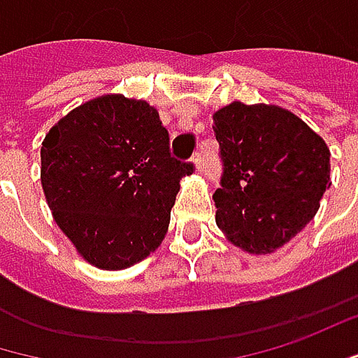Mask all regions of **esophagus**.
Masks as SVG:
<instances>
[{"label": "esophagus", "mask_w": 358, "mask_h": 358, "mask_svg": "<svg viewBox=\"0 0 358 358\" xmlns=\"http://www.w3.org/2000/svg\"><path fill=\"white\" fill-rule=\"evenodd\" d=\"M192 162H194V168H196V172H202V170H204V158H202L200 154H196V156L192 158Z\"/></svg>", "instance_id": "obj_1"}]
</instances>
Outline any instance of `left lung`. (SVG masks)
Returning <instances> with one entry per match:
<instances>
[{
  "label": "left lung",
  "mask_w": 358,
  "mask_h": 358,
  "mask_svg": "<svg viewBox=\"0 0 358 358\" xmlns=\"http://www.w3.org/2000/svg\"><path fill=\"white\" fill-rule=\"evenodd\" d=\"M222 164L217 224L249 253H271L314 219L330 186V152L302 119L239 101L215 113Z\"/></svg>",
  "instance_id": "obj_1"
}]
</instances>
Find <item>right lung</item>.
I'll list each match as a JSON object with an SVG mask.
<instances>
[{
  "instance_id": "1",
  "label": "right lung",
  "mask_w": 358,
  "mask_h": 358,
  "mask_svg": "<svg viewBox=\"0 0 358 358\" xmlns=\"http://www.w3.org/2000/svg\"><path fill=\"white\" fill-rule=\"evenodd\" d=\"M42 188L54 221L101 269L141 262L166 235L180 178L170 136L145 101L93 99L60 119L42 143Z\"/></svg>"
}]
</instances>
